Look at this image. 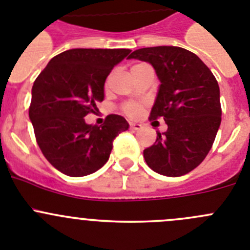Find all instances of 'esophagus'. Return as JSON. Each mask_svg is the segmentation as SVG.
<instances>
[{"mask_svg":"<svg viewBox=\"0 0 250 250\" xmlns=\"http://www.w3.org/2000/svg\"><path fill=\"white\" fill-rule=\"evenodd\" d=\"M130 129H131V130H140L141 129V124L130 123Z\"/></svg>","mask_w":250,"mask_h":250,"instance_id":"1","label":"esophagus"}]
</instances>
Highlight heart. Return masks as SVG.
Instances as JSON below:
<instances>
[{"label": "heart", "instance_id": "1", "mask_svg": "<svg viewBox=\"0 0 250 250\" xmlns=\"http://www.w3.org/2000/svg\"><path fill=\"white\" fill-rule=\"evenodd\" d=\"M109 79L106 80V86H109ZM123 111L127 115V116H136L139 112V105L136 103H126L124 104Z\"/></svg>", "mask_w": 250, "mask_h": 250}]
</instances>
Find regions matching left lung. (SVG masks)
<instances>
[{"instance_id":"left-lung-1","label":"left lung","mask_w":250,"mask_h":250,"mask_svg":"<svg viewBox=\"0 0 250 250\" xmlns=\"http://www.w3.org/2000/svg\"><path fill=\"white\" fill-rule=\"evenodd\" d=\"M129 59L151 63L161 83L149 119H164L167 130L156 131L145 161L161 175H185L204 160L220 126L218 81L195 54L176 46L139 48Z\"/></svg>"}]
</instances>
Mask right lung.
I'll use <instances>...</instances> for the list:
<instances>
[{
	"instance_id": "add662e5",
	"label": "right lung",
	"mask_w": 250,
	"mask_h": 250,
	"mask_svg": "<svg viewBox=\"0 0 250 250\" xmlns=\"http://www.w3.org/2000/svg\"><path fill=\"white\" fill-rule=\"evenodd\" d=\"M129 48H72L51 60L32 86L28 109L43 156L68 176L95 173L109 160L112 141L129 124L107 115L103 125H87L104 100V83Z\"/></svg>"
}]
</instances>
